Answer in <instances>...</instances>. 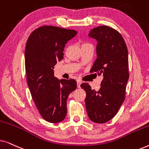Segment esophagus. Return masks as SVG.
Masks as SVG:
<instances>
[{
	"instance_id": "34e87169",
	"label": "esophagus",
	"mask_w": 149,
	"mask_h": 149,
	"mask_svg": "<svg viewBox=\"0 0 149 149\" xmlns=\"http://www.w3.org/2000/svg\"><path fill=\"white\" fill-rule=\"evenodd\" d=\"M81 81L79 80L77 81V87H78V88H80L81 87Z\"/></svg>"
}]
</instances>
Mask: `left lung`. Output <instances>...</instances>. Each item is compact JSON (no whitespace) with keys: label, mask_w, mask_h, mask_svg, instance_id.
I'll use <instances>...</instances> for the list:
<instances>
[{"label":"left lung","mask_w":149,"mask_h":149,"mask_svg":"<svg viewBox=\"0 0 149 149\" xmlns=\"http://www.w3.org/2000/svg\"><path fill=\"white\" fill-rule=\"evenodd\" d=\"M97 40V59L90 72L103 75L100 88L91 89L88 83L81 87L86 92L85 107L91 121L104 123L113 119L125 97L128 79V51L121 34L109 26H100L89 32Z\"/></svg>","instance_id":"8db88e82"}]
</instances>
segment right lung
I'll list each match as a JSON object with an SVG mask.
<instances>
[{
	"label": "right lung",
	"instance_id": "add662e5",
	"mask_svg": "<svg viewBox=\"0 0 149 149\" xmlns=\"http://www.w3.org/2000/svg\"><path fill=\"white\" fill-rule=\"evenodd\" d=\"M74 30L43 26L30 34L26 45L25 67L32 97L45 121L56 123L67 113L66 101L77 88L74 79H58L54 66L64 58L65 45L76 36Z\"/></svg>",
	"mask_w": 149,
	"mask_h": 149
}]
</instances>
